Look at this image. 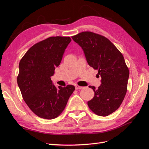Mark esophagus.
<instances>
[{
	"instance_id": "obj_1",
	"label": "esophagus",
	"mask_w": 149,
	"mask_h": 149,
	"mask_svg": "<svg viewBox=\"0 0 149 149\" xmlns=\"http://www.w3.org/2000/svg\"><path fill=\"white\" fill-rule=\"evenodd\" d=\"M75 88H76V89H82L83 88V87H81V86H78V85H76L75 86Z\"/></svg>"
}]
</instances>
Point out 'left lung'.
<instances>
[{
	"label": "left lung",
	"instance_id": "8db88e82",
	"mask_svg": "<svg viewBox=\"0 0 149 149\" xmlns=\"http://www.w3.org/2000/svg\"><path fill=\"white\" fill-rule=\"evenodd\" d=\"M82 48L88 65L98 71L101 84L93 89L94 96L88 105L94 114L107 116L120 107L126 94L129 76L124 56L109 39L91 31L71 37Z\"/></svg>",
	"mask_w": 149,
	"mask_h": 149
}]
</instances>
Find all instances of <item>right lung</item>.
I'll list each match as a JSON object with an SVG mask.
<instances>
[{
	"instance_id": "obj_1",
	"label": "right lung",
	"mask_w": 149,
	"mask_h": 149,
	"mask_svg": "<svg viewBox=\"0 0 149 149\" xmlns=\"http://www.w3.org/2000/svg\"><path fill=\"white\" fill-rule=\"evenodd\" d=\"M71 41L70 37H49L30 48L19 63L17 80L22 97L41 118L59 116L75 89L73 85L56 88L51 80Z\"/></svg>"
}]
</instances>
